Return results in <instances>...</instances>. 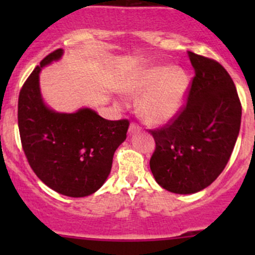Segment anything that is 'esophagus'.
<instances>
[{
  "label": "esophagus",
  "instance_id": "34e87169",
  "mask_svg": "<svg viewBox=\"0 0 255 255\" xmlns=\"http://www.w3.org/2000/svg\"><path fill=\"white\" fill-rule=\"evenodd\" d=\"M140 129H142V128H140L139 125H137V123H134V122L130 123L129 133H137V132H139Z\"/></svg>",
  "mask_w": 255,
  "mask_h": 255
}]
</instances>
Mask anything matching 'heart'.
<instances>
[{
	"mask_svg": "<svg viewBox=\"0 0 255 255\" xmlns=\"http://www.w3.org/2000/svg\"><path fill=\"white\" fill-rule=\"evenodd\" d=\"M189 89V78L171 66H151L126 82V92L140 96L139 112L150 125H164L176 116Z\"/></svg>",
	"mask_w": 255,
	"mask_h": 255,
	"instance_id": "1",
	"label": "heart"
}]
</instances>
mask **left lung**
<instances>
[{"mask_svg": "<svg viewBox=\"0 0 255 255\" xmlns=\"http://www.w3.org/2000/svg\"><path fill=\"white\" fill-rule=\"evenodd\" d=\"M195 76L185 104L155 140L150 170L163 189L195 194L212 184L227 165L239 128L242 105L232 78L218 61L189 51Z\"/></svg>", "mask_w": 255, "mask_h": 255, "instance_id": "left-lung-1", "label": "left lung"}]
</instances>
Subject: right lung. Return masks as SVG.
Masks as SVG:
<instances>
[{"label":"right lung","mask_w":255,"mask_h":255,"mask_svg":"<svg viewBox=\"0 0 255 255\" xmlns=\"http://www.w3.org/2000/svg\"><path fill=\"white\" fill-rule=\"evenodd\" d=\"M48 54L23 84L18 97L20 143L30 168L47 186L70 197L94 194L106 181L116 149L127 137L128 120L109 121L89 109L56 113L43 104L39 71L59 59Z\"/></svg>","instance_id":"add662e5"}]
</instances>
